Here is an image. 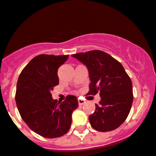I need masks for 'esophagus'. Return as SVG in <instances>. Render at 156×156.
<instances>
[{
  "label": "esophagus",
  "instance_id": "1",
  "mask_svg": "<svg viewBox=\"0 0 156 156\" xmlns=\"http://www.w3.org/2000/svg\"><path fill=\"white\" fill-rule=\"evenodd\" d=\"M78 102H79V105H83L84 103H85V101L83 100V99H78Z\"/></svg>",
  "mask_w": 156,
  "mask_h": 156
}]
</instances>
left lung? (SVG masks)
Wrapping results in <instances>:
<instances>
[{
	"mask_svg": "<svg viewBox=\"0 0 156 156\" xmlns=\"http://www.w3.org/2000/svg\"><path fill=\"white\" fill-rule=\"evenodd\" d=\"M72 57L88 70L90 83L87 94L100 93L99 105L96 104L95 112L89 116L90 125L100 132L118 128L128 116L133 100L132 82L122 65L99 50L77 53Z\"/></svg>",
	"mask_w": 156,
	"mask_h": 156,
	"instance_id": "left-lung-1",
	"label": "left lung"
}]
</instances>
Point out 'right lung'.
I'll list each match as a JSON object with an SVG mask.
<instances>
[{
  "label": "right lung",
  "mask_w": 156,
  "mask_h": 156,
  "mask_svg": "<svg viewBox=\"0 0 156 156\" xmlns=\"http://www.w3.org/2000/svg\"><path fill=\"white\" fill-rule=\"evenodd\" d=\"M69 55H40L29 62L19 76L15 101L20 116L31 130L48 139L68 132L77 98L67 96L63 101L52 98L51 90L59 84L58 69Z\"/></svg>",
  "instance_id": "1"
}]
</instances>
